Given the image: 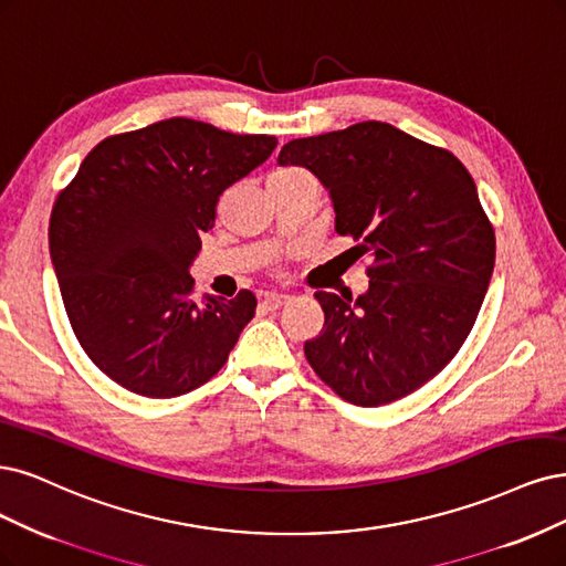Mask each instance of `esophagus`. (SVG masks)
Instances as JSON below:
<instances>
[{"instance_id":"obj_1","label":"esophagus","mask_w":566,"mask_h":566,"mask_svg":"<svg viewBox=\"0 0 566 566\" xmlns=\"http://www.w3.org/2000/svg\"><path fill=\"white\" fill-rule=\"evenodd\" d=\"M290 302V295H264L262 304L269 308V311H276L281 306H285Z\"/></svg>"}]
</instances>
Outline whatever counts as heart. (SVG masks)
<instances>
[{"label": "heart", "instance_id": "obj_1", "mask_svg": "<svg viewBox=\"0 0 566 566\" xmlns=\"http://www.w3.org/2000/svg\"><path fill=\"white\" fill-rule=\"evenodd\" d=\"M297 175H306L300 168H279L276 172H271V178H297Z\"/></svg>", "mask_w": 566, "mask_h": 566}]
</instances>
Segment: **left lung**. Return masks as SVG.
Returning a JSON list of instances; mask_svg holds the SVG:
<instances>
[{"mask_svg":"<svg viewBox=\"0 0 566 566\" xmlns=\"http://www.w3.org/2000/svg\"><path fill=\"white\" fill-rule=\"evenodd\" d=\"M279 164L318 175L337 233L369 260L365 295H314L325 325L304 344L308 365L360 407L417 391L459 354L494 271V227L469 168L384 122L292 140Z\"/></svg>","mask_w":566,"mask_h":566,"instance_id":"8db88e82","label":"left lung"}]
</instances>
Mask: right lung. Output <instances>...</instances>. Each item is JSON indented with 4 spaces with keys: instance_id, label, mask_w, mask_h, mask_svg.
I'll return each instance as SVG.
<instances>
[{
    "instance_id": "add662e5",
    "label": "right lung",
    "mask_w": 566,
    "mask_h": 566,
    "mask_svg": "<svg viewBox=\"0 0 566 566\" xmlns=\"http://www.w3.org/2000/svg\"><path fill=\"white\" fill-rule=\"evenodd\" d=\"M271 135L175 119L109 135L61 189L49 248L70 325L112 381L175 398L220 373L258 300H193L191 260L220 193L264 164Z\"/></svg>"
}]
</instances>
